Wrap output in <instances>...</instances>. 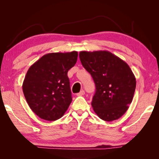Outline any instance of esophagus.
Instances as JSON below:
<instances>
[{"label": "esophagus", "mask_w": 159, "mask_h": 159, "mask_svg": "<svg viewBox=\"0 0 159 159\" xmlns=\"http://www.w3.org/2000/svg\"><path fill=\"white\" fill-rule=\"evenodd\" d=\"M85 95V91L83 90H82L81 91H80V93L76 94L77 96H82V95Z\"/></svg>", "instance_id": "1"}]
</instances>
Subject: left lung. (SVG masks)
Masks as SVG:
<instances>
[{
    "label": "left lung",
    "mask_w": 159,
    "mask_h": 159,
    "mask_svg": "<svg viewBox=\"0 0 159 159\" xmlns=\"http://www.w3.org/2000/svg\"><path fill=\"white\" fill-rule=\"evenodd\" d=\"M83 67L95 82L92 107L106 121L117 120L127 111L133 101L136 79L128 64L106 50L79 53Z\"/></svg>",
    "instance_id": "left-lung-1"
}]
</instances>
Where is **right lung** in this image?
I'll list each match as a JSON object with an SVG mask.
<instances>
[{
	"label": "right lung",
	"mask_w": 159,
	"mask_h": 159,
	"mask_svg": "<svg viewBox=\"0 0 159 159\" xmlns=\"http://www.w3.org/2000/svg\"><path fill=\"white\" fill-rule=\"evenodd\" d=\"M78 52H52L29 67L22 90L31 109L46 120L62 117L72 101L69 70L76 63Z\"/></svg>",
	"instance_id": "add662e5"
}]
</instances>
